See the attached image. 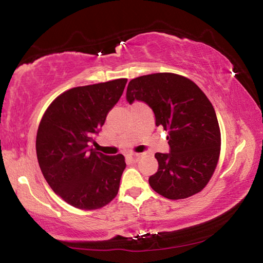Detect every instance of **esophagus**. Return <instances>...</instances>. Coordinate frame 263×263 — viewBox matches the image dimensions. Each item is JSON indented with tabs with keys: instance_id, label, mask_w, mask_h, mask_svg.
<instances>
[{
	"instance_id": "esophagus-1",
	"label": "esophagus",
	"mask_w": 263,
	"mask_h": 263,
	"mask_svg": "<svg viewBox=\"0 0 263 263\" xmlns=\"http://www.w3.org/2000/svg\"><path fill=\"white\" fill-rule=\"evenodd\" d=\"M139 157H140V154H138V153H128L126 155V158L130 160V161H132V162L138 161V159H139Z\"/></svg>"
}]
</instances>
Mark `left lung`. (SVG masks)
I'll list each match as a JSON object with an SVG mask.
<instances>
[{
    "label": "left lung",
    "instance_id": "obj_1",
    "mask_svg": "<svg viewBox=\"0 0 263 263\" xmlns=\"http://www.w3.org/2000/svg\"><path fill=\"white\" fill-rule=\"evenodd\" d=\"M126 101L147 104L155 125L168 132L169 153H155L159 168L148 179L152 189L169 199L199 193L210 181L220 153L219 124L205 94L181 75L155 73L131 80Z\"/></svg>",
    "mask_w": 263,
    "mask_h": 263
}]
</instances>
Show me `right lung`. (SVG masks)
<instances>
[{
  "label": "right lung",
  "mask_w": 263,
  "mask_h": 263,
  "mask_svg": "<svg viewBox=\"0 0 263 263\" xmlns=\"http://www.w3.org/2000/svg\"><path fill=\"white\" fill-rule=\"evenodd\" d=\"M126 82L117 79L69 89L52 102L39 124V167L52 190L74 208L100 209L118 193L124 157L95 152L91 144Z\"/></svg>",
  "instance_id": "right-lung-1"
}]
</instances>
